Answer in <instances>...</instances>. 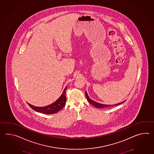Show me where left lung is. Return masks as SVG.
I'll return each mask as SVG.
<instances>
[{"label":"left lung","mask_w":154,"mask_h":154,"mask_svg":"<svg viewBox=\"0 0 154 154\" xmlns=\"http://www.w3.org/2000/svg\"><path fill=\"white\" fill-rule=\"evenodd\" d=\"M85 96H86V98L88 100V102L89 103H91L92 105H93V106H96L97 108H108V107H109V106H117V105H119L120 104H122L124 102V101L123 102L119 103H118L116 104H114V105H106V104H100L99 103L96 102L95 101H93L92 99L89 98V97L87 94V92H85Z\"/></svg>","instance_id":"1"}]
</instances>
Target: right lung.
Wrapping results in <instances>:
<instances>
[{
	"label": "right lung",
	"mask_w": 154,
	"mask_h": 154,
	"mask_svg": "<svg viewBox=\"0 0 154 154\" xmlns=\"http://www.w3.org/2000/svg\"><path fill=\"white\" fill-rule=\"evenodd\" d=\"M67 87H66L63 92L62 93L61 96L58 98L55 102L51 104L48 106L38 107L32 106L30 104L28 103V105L31 107V108L35 111L40 112V113L46 114H52L58 112L60 110L62 109L65 105L66 102V91L67 89Z\"/></svg>",
	"instance_id": "add662e5"
}]
</instances>
